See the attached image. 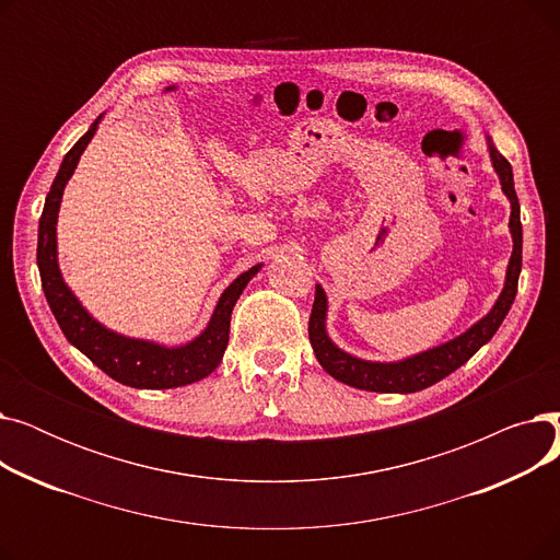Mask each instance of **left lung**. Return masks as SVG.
I'll use <instances>...</instances> for the list:
<instances>
[{"label":"left lung","mask_w":560,"mask_h":560,"mask_svg":"<svg viewBox=\"0 0 560 560\" xmlns=\"http://www.w3.org/2000/svg\"><path fill=\"white\" fill-rule=\"evenodd\" d=\"M488 150L492 159V167L499 174L502 182V190L511 199V233H513V254L509 260L506 272V285L499 295L492 311L479 319L472 329H467L458 338L433 347L429 351H422L418 357H410L406 361L397 363H372L361 361L357 357L347 354V351L338 349L329 336H327V295L322 285H315V302L308 319V338L313 345L315 357L319 365L325 368L334 378L342 381L347 386H354L370 393H418L440 378H445L454 370H458L463 363L472 359L477 351L497 334L499 325L509 315L513 300L517 295V279L522 270V222H520V201L513 186V170L511 163L497 152V147L488 140Z\"/></svg>","instance_id":"1"}]
</instances>
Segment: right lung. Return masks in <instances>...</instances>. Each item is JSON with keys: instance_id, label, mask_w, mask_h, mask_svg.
I'll use <instances>...</instances> for the list:
<instances>
[{"instance_id": "add662e5", "label": "right lung", "mask_w": 560, "mask_h": 560, "mask_svg": "<svg viewBox=\"0 0 560 560\" xmlns=\"http://www.w3.org/2000/svg\"><path fill=\"white\" fill-rule=\"evenodd\" d=\"M97 125H100V117L66 154L45 199V209L38 224L36 256H38V270H40V281H43L47 304L58 322V327H61L63 336L81 351V354H85L102 372H106L115 381H120V384L131 388H147V390H165V388H179V386L195 384V381L209 376L220 365L224 349L229 345L231 311L235 302H238V298L243 295L249 279L260 270V265H254L252 270L243 272L222 292L209 327H206L203 334L188 345L163 347L156 342L125 338L120 334L104 329L100 322H95L85 313V308L72 295V290L66 285L56 260L58 206H61L63 188L72 176L79 163V156L85 150V144L95 136Z\"/></svg>"}]
</instances>
